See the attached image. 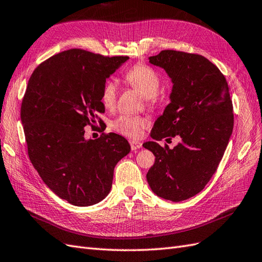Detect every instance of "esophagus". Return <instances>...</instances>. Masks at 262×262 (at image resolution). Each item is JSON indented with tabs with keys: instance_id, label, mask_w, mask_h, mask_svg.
Returning <instances> with one entry per match:
<instances>
[{
	"instance_id": "obj_1",
	"label": "esophagus",
	"mask_w": 262,
	"mask_h": 262,
	"mask_svg": "<svg viewBox=\"0 0 262 262\" xmlns=\"http://www.w3.org/2000/svg\"><path fill=\"white\" fill-rule=\"evenodd\" d=\"M129 144H130L132 150H137L139 148H142V146H143V144L140 142H137V140H130Z\"/></svg>"
}]
</instances>
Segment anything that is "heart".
I'll use <instances>...</instances> for the list:
<instances>
[{
    "label": "heart",
    "instance_id": "b5f03b06",
    "mask_svg": "<svg viewBox=\"0 0 262 262\" xmlns=\"http://www.w3.org/2000/svg\"><path fill=\"white\" fill-rule=\"evenodd\" d=\"M124 79L134 89L137 90L147 98V104L155 106L158 96L157 94L162 86V80L158 74L147 64H136L127 71ZM117 98V84L114 79H107L100 93V100L106 108H113ZM147 119L139 115H119L111 123V128L120 135L138 138L146 128Z\"/></svg>",
    "mask_w": 262,
    "mask_h": 262
}]
</instances>
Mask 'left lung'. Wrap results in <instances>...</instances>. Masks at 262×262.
I'll return each instance as SVG.
<instances>
[{
    "label": "left lung",
    "mask_w": 262,
    "mask_h": 262,
    "mask_svg": "<svg viewBox=\"0 0 262 262\" xmlns=\"http://www.w3.org/2000/svg\"><path fill=\"white\" fill-rule=\"evenodd\" d=\"M173 84L170 103L143 146L155 155L147 182L157 196L182 201L197 195L216 172L233 128L229 87L218 67L199 54L165 50L149 57ZM182 139L172 150L156 140Z\"/></svg>",
    "instance_id": "obj_1"
}]
</instances>
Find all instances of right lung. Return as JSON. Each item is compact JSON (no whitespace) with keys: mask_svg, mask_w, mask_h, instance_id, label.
Returning a JSON list of instances; mask_svg holds the SVG:
<instances>
[{"mask_svg":"<svg viewBox=\"0 0 262 262\" xmlns=\"http://www.w3.org/2000/svg\"><path fill=\"white\" fill-rule=\"evenodd\" d=\"M128 58L72 49L46 59L30 77L21 106L30 160L46 186L74 206L108 195L114 168L130 151L117 134L84 137L85 126L102 122L106 78Z\"/></svg>","mask_w":262,"mask_h":262,"instance_id":"obj_1","label":"right lung"}]
</instances>
